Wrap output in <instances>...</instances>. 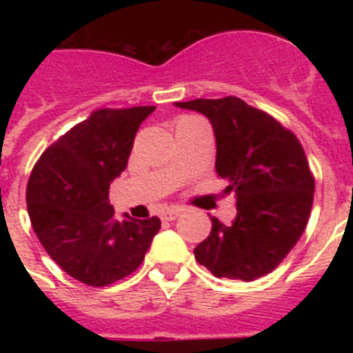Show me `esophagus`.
<instances>
[{"label":"esophagus","instance_id":"34e87169","mask_svg":"<svg viewBox=\"0 0 353 353\" xmlns=\"http://www.w3.org/2000/svg\"><path fill=\"white\" fill-rule=\"evenodd\" d=\"M182 208L179 207H173V208H166V210L161 212V219L162 221H174L176 217H180L182 215Z\"/></svg>","mask_w":353,"mask_h":353}]
</instances>
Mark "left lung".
Returning <instances> with one entry per match:
<instances>
[{
  "mask_svg": "<svg viewBox=\"0 0 353 353\" xmlns=\"http://www.w3.org/2000/svg\"><path fill=\"white\" fill-rule=\"evenodd\" d=\"M212 121L215 171L235 194L232 226L212 219V232L194 249L214 276L252 281L272 272L297 244L310 221L314 176L297 136L239 97L176 102Z\"/></svg>",
  "mask_w": 353,
  "mask_h": 353,
  "instance_id": "left-lung-1",
  "label": "left lung"
}]
</instances>
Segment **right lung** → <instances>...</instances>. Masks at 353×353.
I'll return each instance as SVG.
<instances>
[{
	"instance_id": "right-lung-1",
	"label": "right lung",
	"mask_w": 353,
	"mask_h": 353,
	"mask_svg": "<svg viewBox=\"0 0 353 353\" xmlns=\"http://www.w3.org/2000/svg\"><path fill=\"white\" fill-rule=\"evenodd\" d=\"M154 105L92 111L33 166L26 203L49 256L77 281L108 286L138 269L161 219H114L109 185L127 168L139 125Z\"/></svg>"
}]
</instances>
